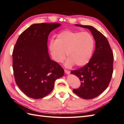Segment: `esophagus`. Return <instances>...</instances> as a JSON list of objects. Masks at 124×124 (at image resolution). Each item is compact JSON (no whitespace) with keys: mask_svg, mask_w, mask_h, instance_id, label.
<instances>
[{"mask_svg":"<svg viewBox=\"0 0 124 124\" xmlns=\"http://www.w3.org/2000/svg\"><path fill=\"white\" fill-rule=\"evenodd\" d=\"M64 71H65V73H66V74H70V71H69V70H65Z\"/></svg>","mask_w":124,"mask_h":124,"instance_id":"1","label":"esophagus"}]
</instances>
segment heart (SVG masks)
Returning a JSON list of instances; mask_svg holds the SVG:
<instances>
[{
	"mask_svg": "<svg viewBox=\"0 0 124 124\" xmlns=\"http://www.w3.org/2000/svg\"><path fill=\"white\" fill-rule=\"evenodd\" d=\"M94 47V39L88 32L65 30L57 35L54 43L50 44L49 49L53 59L57 62L64 61L66 53L69 59L66 66L75 64L81 67L90 61Z\"/></svg>",
	"mask_w": 124,
	"mask_h": 124,
	"instance_id": "obj_1",
	"label": "heart"
}]
</instances>
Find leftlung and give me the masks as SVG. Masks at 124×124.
Here are the masks:
<instances>
[{"label": "left lung", "instance_id": "1", "mask_svg": "<svg viewBox=\"0 0 124 124\" xmlns=\"http://www.w3.org/2000/svg\"><path fill=\"white\" fill-rule=\"evenodd\" d=\"M75 25L90 30L96 46L89 62L70 72L79 78L81 81L80 87L73 91L83 99H93L102 94L109 85L113 73V52L107 38L94 27Z\"/></svg>", "mask_w": 124, "mask_h": 124}]
</instances>
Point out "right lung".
<instances>
[{
  "label": "right lung",
  "instance_id": "add662e5",
  "mask_svg": "<svg viewBox=\"0 0 124 124\" xmlns=\"http://www.w3.org/2000/svg\"><path fill=\"white\" fill-rule=\"evenodd\" d=\"M58 23L34 24L22 32L13 51V69L17 86L28 96L39 99L52 92L54 82L62 77L64 69L51 60L47 39Z\"/></svg>",
  "mask_w": 124,
  "mask_h": 124
}]
</instances>
